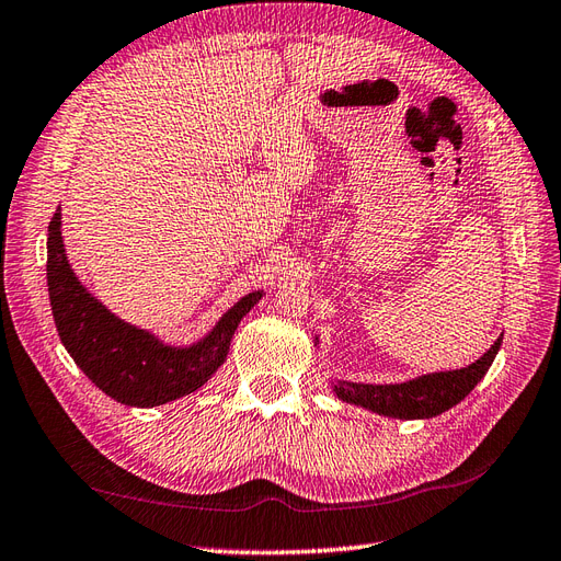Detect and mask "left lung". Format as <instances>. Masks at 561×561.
Listing matches in <instances>:
<instances>
[{
  "label": "left lung",
  "instance_id": "1",
  "mask_svg": "<svg viewBox=\"0 0 561 561\" xmlns=\"http://www.w3.org/2000/svg\"><path fill=\"white\" fill-rule=\"evenodd\" d=\"M500 345L502 337L495 340V345L490 347L481 359H476L467 368H457V371L419 376L414 380H407V383L394 386H366L340 380V386H335V394L350 404H359L371 409L376 414L392 419L438 416L447 412L449 407L461 402L476 388L478 380L485 376L490 364H493Z\"/></svg>",
  "mask_w": 561,
  "mask_h": 561
}]
</instances>
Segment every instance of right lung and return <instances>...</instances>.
<instances>
[{
  "label": "right lung",
  "mask_w": 561,
  "mask_h": 561,
  "mask_svg": "<svg viewBox=\"0 0 561 561\" xmlns=\"http://www.w3.org/2000/svg\"><path fill=\"white\" fill-rule=\"evenodd\" d=\"M47 285L54 323L68 354L94 386L128 407L167 404L207 383L224 364L240 319L264 295H244L197 345H163L152 333L114 317L80 285L64 252L61 209L49 221Z\"/></svg>",
  "instance_id": "add662e5"
}]
</instances>
